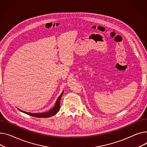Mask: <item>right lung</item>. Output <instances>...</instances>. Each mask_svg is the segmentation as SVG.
Listing matches in <instances>:
<instances>
[{"label":"right lung","instance_id":"1","mask_svg":"<svg viewBox=\"0 0 147 147\" xmlns=\"http://www.w3.org/2000/svg\"><path fill=\"white\" fill-rule=\"evenodd\" d=\"M63 93V91L61 93V94L60 95V96L58 97V98L56 100V104L54 106V107H53L50 110H49V111L47 112H44V113H29V112H26V111H24L19 109H18L20 111L23 112V113L28 115L30 116H34V117H49L51 116H54L57 112L59 111V110L60 107V99H61V97L62 96Z\"/></svg>","mask_w":147,"mask_h":147}]
</instances>
